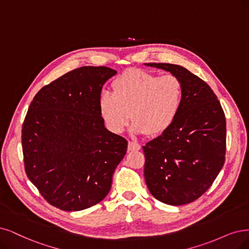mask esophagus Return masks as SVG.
<instances>
[{
  "mask_svg": "<svg viewBox=\"0 0 249 249\" xmlns=\"http://www.w3.org/2000/svg\"><path fill=\"white\" fill-rule=\"evenodd\" d=\"M141 148H142L141 144L135 142H128V151H129V152L140 151Z\"/></svg>",
  "mask_w": 249,
  "mask_h": 249,
  "instance_id": "34e87169",
  "label": "esophagus"
}]
</instances>
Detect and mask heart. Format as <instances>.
Masks as SVG:
<instances>
[{
    "instance_id": "1",
    "label": "heart",
    "mask_w": 249,
    "mask_h": 249,
    "mask_svg": "<svg viewBox=\"0 0 249 249\" xmlns=\"http://www.w3.org/2000/svg\"><path fill=\"white\" fill-rule=\"evenodd\" d=\"M112 89L113 93L99 95L98 109L114 134L122 133L131 118L135 134L160 135L176 121L182 105L181 82L172 75L130 69L112 82Z\"/></svg>"
}]
</instances>
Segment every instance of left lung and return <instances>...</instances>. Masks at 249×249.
I'll use <instances>...</instances> for the list:
<instances>
[{
    "label": "left lung",
    "instance_id": "8db88e82",
    "mask_svg": "<svg viewBox=\"0 0 249 249\" xmlns=\"http://www.w3.org/2000/svg\"><path fill=\"white\" fill-rule=\"evenodd\" d=\"M144 66L170 71L183 90L176 121L142 146L146 187L165 204H188L204 194L224 166V110L213 89L186 68L155 62Z\"/></svg>",
    "mask_w": 249,
    "mask_h": 249
}]
</instances>
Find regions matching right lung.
<instances>
[{"label":"right lung","instance_id":"obj_1","mask_svg":"<svg viewBox=\"0 0 249 249\" xmlns=\"http://www.w3.org/2000/svg\"><path fill=\"white\" fill-rule=\"evenodd\" d=\"M117 71L82 67L36 94L22 126L27 178L49 203L79 211L104 200L127 152V141L105 127L98 98Z\"/></svg>","mask_w":249,"mask_h":249}]
</instances>
